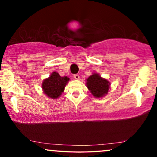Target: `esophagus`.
<instances>
[{"instance_id": "esophagus-1", "label": "esophagus", "mask_w": 157, "mask_h": 157, "mask_svg": "<svg viewBox=\"0 0 157 157\" xmlns=\"http://www.w3.org/2000/svg\"><path fill=\"white\" fill-rule=\"evenodd\" d=\"M73 78H74L75 80H78V79H79V75L78 74L73 75Z\"/></svg>"}]
</instances>
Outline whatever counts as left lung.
Instances as JSON below:
<instances>
[{
  "label": "left lung",
  "instance_id": "obj_1",
  "mask_svg": "<svg viewBox=\"0 0 157 157\" xmlns=\"http://www.w3.org/2000/svg\"><path fill=\"white\" fill-rule=\"evenodd\" d=\"M86 86L92 95L100 98L108 94L110 82L107 79L102 78L98 73H93L86 79Z\"/></svg>",
  "mask_w": 157,
  "mask_h": 157
}]
</instances>
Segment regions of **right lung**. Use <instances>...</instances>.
<instances>
[{
    "label": "right lung",
    "mask_w": 157,
    "mask_h": 157,
    "mask_svg": "<svg viewBox=\"0 0 157 157\" xmlns=\"http://www.w3.org/2000/svg\"><path fill=\"white\" fill-rule=\"evenodd\" d=\"M69 80L70 78L67 76L62 77L55 71L49 78L44 79L41 87L46 96L52 99H57L64 92V89Z\"/></svg>",
    "instance_id": "obj_1"
}]
</instances>
